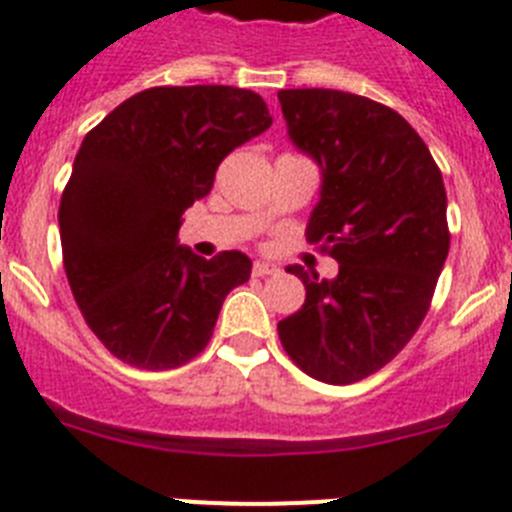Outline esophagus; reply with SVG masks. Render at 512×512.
Returning <instances> with one entry per match:
<instances>
[{"instance_id": "34e87169", "label": "esophagus", "mask_w": 512, "mask_h": 512, "mask_svg": "<svg viewBox=\"0 0 512 512\" xmlns=\"http://www.w3.org/2000/svg\"><path fill=\"white\" fill-rule=\"evenodd\" d=\"M251 272L253 277H269V274H277L280 269H277V264H269V261H256Z\"/></svg>"}]
</instances>
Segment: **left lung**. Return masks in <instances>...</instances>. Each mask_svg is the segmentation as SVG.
<instances>
[{
  "label": "left lung",
  "instance_id": "8db88e82",
  "mask_svg": "<svg viewBox=\"0 0 512 512\" xmlns=\"http://www.w3.org/2000/svg\"><path fill=\"white\" fill-rule=\"evenodd\" d=\"M277 99L293 143L322 167L306 238L340 264L332 282L287 266L306 303L277 332L308 377L361 382L398 356L432 306L450 251L442 172L421 135L379 101L332 88Z\"/></svg>",
  "mask_w": 512,
  "mask_h": 512
}]
</instances>
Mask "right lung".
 I'll return each instance as SVG.
<instances>
[{
	"label": "right lung",
	"mask_w": 512,
	"mask_h": 512,
	"mask_svg": "<svg viewBox=\"0 0 512 512\" xmlns=\"http://www.w3.org/2000/svg\"><path fill=\"white\" fill-rule=\"evenodd\" d=\"M272 125L264 99L232 86H156L83 138L59 201L67 282L101 345L135 369L167 371L209 345L251 259L177 246L180 217L209 196L219 162Z\"/></svg>",
	"instance_id": "obj_1"
}]
</instances>
